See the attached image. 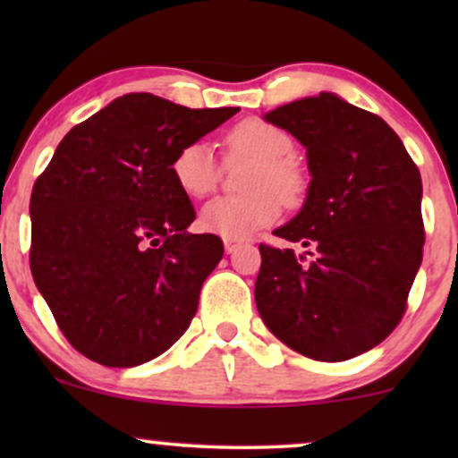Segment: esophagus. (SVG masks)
Returning a JSON list of instances; mask_svg holds the SVG:
<instances>
[{
  "instance_id": "1",
  "label": "esophagus",
  "mask_w": 458,
  "mask_h": 458,
  "mask_svg": "<svg viewBox=\"0 0 458 458\" xmlns=\"http://www.w3.org/2000/svg\"><path fill=\"white\" fill-rule=\"evenodd\" d=\"M224 247H225V254H234V251L239 250V243H236V241H233V239H225Z\"/></svg>"
}]
</instances>
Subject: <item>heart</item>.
<instances>
[{
	"label": "heart",
	"instance_id": "1",
	"mask_svg": "<svg viewBox=\"0 0 458 458\" xmlns=\"http://www.w3.org/2000/svg\"><path fill=\"white\" fill-rule=\"evenodd\" d=\"M225 146L234 157L256 161L247 182V189L254 193L245 198L211 199L199 213V224L207 233L224 239H247L280 217V198L293 199L299 193L301 181L291 165L295 141L286 131L250 118L230 129ZM172 174L181 191L189 198L211 193L219 178V165L211 146L204 141L182 146L172 161Z\"/></svg>",
	"mask_w": 458,
	"mask_h": 458
}]
</instances>
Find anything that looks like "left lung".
<instances>
[{
	"mask_svg": "<svg viewBox=\"0 0 458 458\" xmlns=\"http://www.w3.org/2000/svg\"><path fill=\"white\" fill-rule=\"evenodd\" d=\"M262 118L306 148L301 211L273 234L306 247L260 245L256 308L276 338L318 361H344L401 323L422 265V178L379 115L320 92Z\"/></svg>",
	"mask_w": 458,
	"mask_h": 458,
	"instance_id": "obj_1",
	"label": "left lung"
}]
</instances>
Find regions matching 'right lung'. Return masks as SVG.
<instances>
[{
  "label": "right lung",
  "mask_w": 458,
  "mask_h": 458,
  "mask_svg": "<svg viewBox=\"0 0 458 458\" xmlns=\"http://www.w3.org/2000/svg\"><path fill=\"white\" fill-rule=\"evenodd\" d=\"M236 112L124 94L68 131L36 181L31 276L88 360L140 366L170 349L196 317L224 243L187 230L196 211L172 161Z\"/></svg>",
  "instance_id": "1"
}]
</instances>
